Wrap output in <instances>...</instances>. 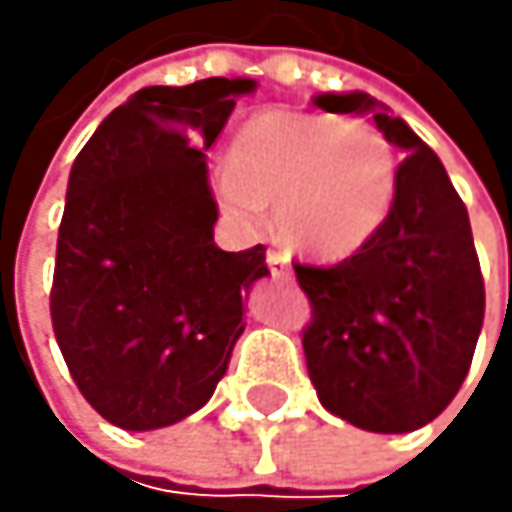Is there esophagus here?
Returning a JSON list of instances; mask_svg holds the SVG:
<instances>
[{
	"label": "esophagus",
	"instance_id": "34e87169",
	"mask_svg": "<svg viewBox=\"0 0 512 512\" xmlns=\"http://www.w3.org/2000/svg\"><path fill=\"white\" fill-rule=\"evenodd\" d=\"M267 264H270V273L273 276H288V270H291L285 251H267Z\"/></svg>",
	"mask_w": 512,
	"mask_h": 512
}]
</instances>
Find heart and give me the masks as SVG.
<instances>
[{
	"label": "heart",
	"mask_w": 512,
	"mask_h": 512,
	"mask_svg": "<svg viewBox=\"0 0 512 512\" xmlns=\"http://www.w3.org/2000/svg\"><path fill=\"white\" fill-rule=\"evenodd\" d=\"M396 187L387 137L362 119L267 110L230 144L218 196L254 224L276 202L279 236L313 258H347L384 224Z\"/></svg>",
	"instance_id": "b5f03b06"
}]
</instances>
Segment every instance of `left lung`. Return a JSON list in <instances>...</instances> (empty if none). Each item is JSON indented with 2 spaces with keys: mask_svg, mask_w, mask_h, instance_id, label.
<instances>
[{
  "mask_svg": "<svg viewBox=\"0 0 512 512\" xmlns=\"http://www.w3.org/2000/svg\"><path fill=\"white\" fill-rule=\"evenodd\" d=\"M325 113H375L402 150L384 224L331 267L294 264L310 298L304 356L319 402L371 433H411L458 396L485 316L467 205L439 156L365 91L316 94Z\"/></svg>",
  "mask_w": 512,
  "mask_h": 512,
  "instance_id": "obj_1",
  "label": "left lung"
}]
</instances>
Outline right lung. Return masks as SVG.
<instances>
[{
    "mask_svg": "<svg viewBox=\"0 0 512 512\" xmlns=\"http://www.w3.org/2000/svg\"><path fill=\"white\" fill-rule=\"evenodd\" d=\"M254 79L150 85L116 107L73 162L57 230L51 325L101 418L159 430L227 375L267 248L214 245L205 150Z\"/></svg>",
    "mask_w": 512,
    "mask_h": 512,
    "instance_id": "add662e5",
    "label": "right lung"
}]
</instances>
